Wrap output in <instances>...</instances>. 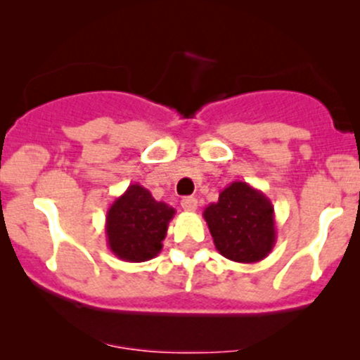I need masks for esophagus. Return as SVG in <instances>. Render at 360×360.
Returning a JSON list of instances; mask_svg holds the SVG:
<instances>
[{
    "instance_id": "obj_1",
    "label": "esophagus",
    "mask_w": 360,
    "mask_h": 360,
    "mask_svg": "<svg viewBox=\"0 0 360 360\" xmlns=\"http://www.w3.org/2000/svg\"><path fill=\"white\" fill-rule=\"evenodd\" d=\"M181 206H183V210H186V212H196L198 200L193 196H186L183 198V201H181Z\"/></svg>"
}]
</instances>
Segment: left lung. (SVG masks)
<instances>
[{"instance_id":"obj_1","label":"left lung","mask_w":360,"mask_h":360,"mask_svg":"<svg viewBox=\"0 0 360 360\" xmlns=\"http://www.w3.org/2000/svg\"><path fill=\"white\" fill-rule=\"evenodd\" d=\"M203 218L217 250L233 262H259L274 249V206L245 181H233L221 189L218 201L205 208Z\"/></svg>"}]
</instances>
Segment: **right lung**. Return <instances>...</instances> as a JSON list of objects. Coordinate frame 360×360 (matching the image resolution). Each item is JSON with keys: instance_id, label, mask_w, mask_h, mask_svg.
Masks as SVG:
<instances>
[{"instance_id": "add662e5", "label": "right lung", "mask_w": 360, "mask_h": 360, "mask_svg": "<svg viewBox=\"0 0 360 360\" xmlns=\"http://www.w3.org/2000/svg\"><path fill=\"white\" fill-rule=\"evenodd\" d=\"M174 214L172 206L155 201L143 186L130 184L106 213L105 232L110 250L125 262L154 259L162 250V240Z\"/></svg>"}]
</instances>
